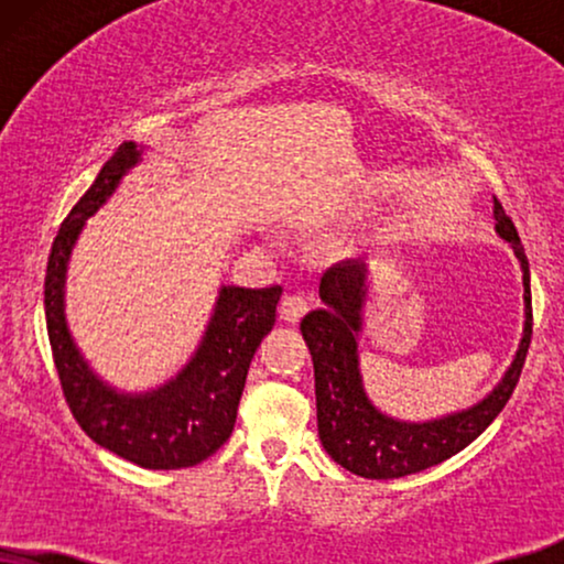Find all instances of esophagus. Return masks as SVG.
I'll return each mask as SVG.
<instances>
[{
    "mask_svg": "<svg viewBox=\"0 0 564 564\" xmlns=\"http://www.w3.org/2000/svg\"><path fill=\"white\" fill-rule=\"evenodd\" d=\"M307 311H311V303L305 295H288L280 303V318L288 323H297Z\"/></svg>",
    "mask_w": 564,
    "mask_h": 564,
    "instance_id": "1",
    "label": "esophagus"
}]
</instances>
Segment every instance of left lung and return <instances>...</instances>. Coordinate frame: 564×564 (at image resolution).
Instances as JSON below:
<instances>
[{
    "mask_svg": "<svg viewBox=\"0 0 564 564\" xmlns=\"http://www.w3.org/2000/svg\"><path fill=\"white\" fill-rule=\"evenodd\" d=\"M496 234L513 246L523 272V338L516 359L498 388L467 411L444 419L408 423L377 411L367 398L359 375L361 307L367 297V267L361 261H338L321 276V300L326 307L307 313L300 330L311 349L315 369V405L323 449L336 465L367 480H392L434 465L473 444L503 411L513 395L531 344V284L529 259L523 253L519 230L508 218L498 197H492Z\"/></svg>",
    "mask_w": 564,
    "mask_h": 564,
    "instance_id": "left-lung-1",
    "label": "left lung"
}]
</instances>
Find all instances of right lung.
<instances>
[{
    "label": "right lung",
    "instance_id": "add662e5",
    "mask_svg": "<svg viewBox=\"0 0 564 564\" xmlns=\"http://www.w3.org/2000/svg\"><path fill=\"white\" fill-rule=\"evenodd\" d=\"M138 159L141 149L133 141L122 143L61 223L45 269V326L61 390L84 434L138 467L182 469L199 465L228 442L253 354L274 328L282 288H220L203 344L164 388L128 395L99 380L68 334L66 269L84 220L107 203Z\"/></svg>",
    "mask_w": 564,
    "mask_h": 564
}]
</instances>
